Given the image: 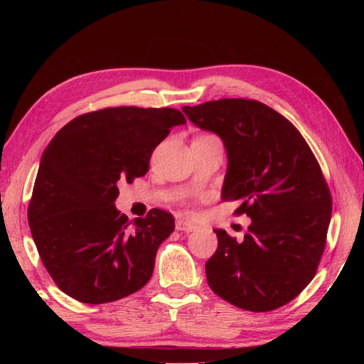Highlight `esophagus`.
Wrapping results in <instances>:
<instances>
[{
  "instance_id": "esophagus-1",
  "label": "esophagus",
  "mask_w": 364,
  "mask_h": 364,
  "mask_svg": "<svg viewBox=\"0 0 364 364\" xmlns=\"http://www.w3.org/2000/svg\"><path fill=\"white\" fill-rule=\"evenodd\" d=\"M175 227L178 231H186V233H191V231L197 230V225H194V223L189 220H176Z\"/></svg>"
}]
</instances>
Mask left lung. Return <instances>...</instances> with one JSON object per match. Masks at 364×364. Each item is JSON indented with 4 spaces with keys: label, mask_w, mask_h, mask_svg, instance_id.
I'll return each mask as SVG.
<instances>
[{
    "label": "left lung",
    "mask_w": 364,
    "mask_h": 364,
    "mask_svg": "<svg viewBox=\"0 0 364 364\" xmlns=\"http://www.w3.org/2000/svg\"><path fill=\"white\" fill-rule=\"evenodd\" d=\"M183 112L222 139L228 156L222 200H239L235 214L252 219L242 242L214 230L208 284L247 311L286 305L313 280L326 249L331 196L318 159L289 120L255 100H214Z\"/></svg>",
    "instance_id": "left-lung-1"
}]
</instances>
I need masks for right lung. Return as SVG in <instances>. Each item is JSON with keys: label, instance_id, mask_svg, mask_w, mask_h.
I'll return each mask as SVG.
<instances>
[{"label": "right lung", "instance_id": "1", "mask_svg": "<svg viewBox=\"0 0 364 364\" xmlns=\"http://www.w3.org/2000/svg\"><path fill=\"white\" fill-rule=\"evenodd\" d=\"M184 123L172 107H106L73 119L51 139L28 222L45 269L67 296L107 304L150 280L173 215L154 208L129 222L114 205L117 183L149 172L153 150Z\"/></svg>", "mask_w": 364, "mask_h": 364}]
</instances>
